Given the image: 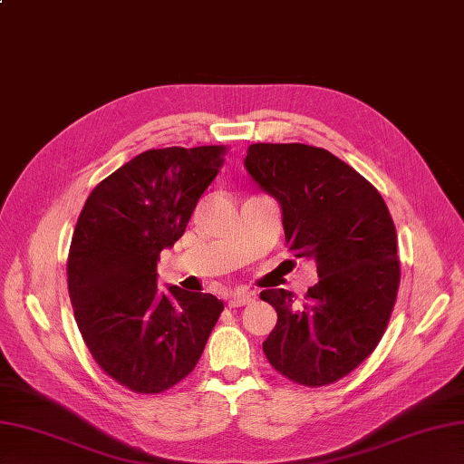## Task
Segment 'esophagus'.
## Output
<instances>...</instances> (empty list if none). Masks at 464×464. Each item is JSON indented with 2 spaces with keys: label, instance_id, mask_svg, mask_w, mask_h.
<instances>
[{
  "label": "esophagus",
  "instance_id": "esophagus-1",
  "mask_svg": "<svg viewBox=\"0 0 464 464\" xmlns=\"http://www.w3.org/2000/svg\"><path fill=\"white\" fill-rule=\"evenodd\" d=\"M254 299H256V295H254L252 291H247V289H238V291H234L232 295H230L228 307H242V304L252 303Z\"/></svg>",
  "mask_w": 464,
  "mask_h": 464
}]
</instances>
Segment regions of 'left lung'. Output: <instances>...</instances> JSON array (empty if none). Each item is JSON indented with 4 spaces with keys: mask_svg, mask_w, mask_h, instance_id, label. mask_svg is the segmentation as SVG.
<instances>
[{
    "mask_svg": "<svg viewBox=\"0 0 464 464\" xmlns=\"http://www.w3.org/2000/svg\"><path fill=\"white\" fill-rule=\"evenodd\" d=\"M246 171L281 208L285 242L317 264L319 284L295 309L293 293L266 289L277 324L264 353L279 374L319 388L374 353L400 287L398 236L386 202L331 151L304 143H252Z\"/></svg>",
    "mask_w": 464,
    "mask_h": 464,
    "instance_id": "1",
    "label": "left lung"
}]
</instances>
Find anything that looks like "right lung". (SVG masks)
Segmentation results:
<instances>
[{
  "label": "right lung",
  "mask_w": 464,
  "mask_h": 464,
  "mask_svg": "<svg viewBox=\"0 0 464 464\" xmlns=\"http://www.w3.org/2000/svg\"><path fill=\"white\" fill-rule=\"evenodd\" d=\"M222 145L143 151L90 193L72 234L69 295L90 354L138 393H160L197 366L224 304L157 287L161 252L185 234L224 163Z\"/></svg>",
  "instance_id": "1"
}]
</instances>
